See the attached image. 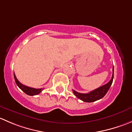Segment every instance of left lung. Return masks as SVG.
Returning <instances> with one entry per match:
<instances>
[{
    "mask_svg": "<svg viewBox=\"0 0 132 132\" xmlns=\"http://www.w3.org/2000/svg\"><path fill=\"white\" fill-rule=\"evenodd\" d=\"M113 78H114V66H113V73L112 76V78L107 84L103 85L102 87L96 89L94 91L89 92V93L83 94V93H78V92L75 91V90H73V93L77 98H79L80 100H82L83 102H89V103L95 102V101L98 100L102 99L107 94V91H109V88H110L112 84Z\"/></svg>",
    "mask_w": 132,
    "mask_h": 132,
    "instance_id": "left-lung-1",
    "label": "left lung"
}]
</instances>
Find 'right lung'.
Segmentation results:
<instances>
[{
	"label": "right lung",
	"instance_id": "add662e5",
	"mask_svg": "<svg viewBox=\"0 0 132 132\" xmlns=\"http://www.w3.org/2000/svg\"><path fill=\"white\" fill-rule=\"evenodd\" d=\"M14 80H15V82L17 86H18L20 89L21 90H22L25 94H28V95L30 96H34V95H37V94H39L44 89V88H41V89H35V88H32V87H28V86H24L22 84H21L19 81L18 80V79L16 77L14 73Z\"/></svg>",
	"mask_w": 132,
	"mask_h": 132
}]
</instances>
